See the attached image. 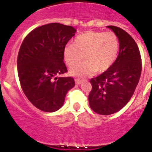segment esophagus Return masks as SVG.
Returning a JSON list of instances; mask_svg holds the SVG:
<instances>
[{"mask_svg": "<svg viewBox=\"0 0 152 152\" xmlns=\"http://www.w3.org/2000/svg\"><path fill=\"white\" fill-rule=\"evenodd\" d=\"M75 82H76V84H80V83H82V80H80V79H76V80H75Z\"/></svg>", "mask_w": 152, "mask_h": 152, "instance_id": "34e87169", "label": "esophagus"}]
</instances>
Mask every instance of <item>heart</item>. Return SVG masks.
Here are the masks:
<instances>
[{
  "label": "heart",
  "mask_w": 152,
  "mask_h": 152,
  "mask_svg": "<svg viewBox=\"0 0 152 152\" xmlns=\"http://www.w3.org/2000/svg\"><path fill=\"white\" fill-rule=\"evenodd\" d=\"M119 50V39L114 32L88 31L77 36L73 44L64 49V59L69 67H75L86 58L83 64L70 70L73 76L83 78L98 71L104 72L114 64Z\"/></svg>",
  "instance_id": "1"
}]
</instances>
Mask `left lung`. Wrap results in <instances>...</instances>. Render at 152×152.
Listing matches in <instances>:
<instances>
[{
  "mask_svg": "<svg viewBox=\"0 0 152 152\" xmlns=\"http://www.w3.org/2000/svg\"><path fill=\"white\" fill-rule=\"evenodd\" d=\"M108 27L119 37V55L108 70L91 79L92 89L88 96L91 109L103 115L119 112L127 104L142 69L140 50L133 37L119 27Z\"/></svg>",
  "mask_w": 152,
  "mask_h": 152,
  "instance_id": "left-lung-1",
  "label": "left lung"
}]
</instances>
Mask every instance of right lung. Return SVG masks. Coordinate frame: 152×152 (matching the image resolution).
Returning a JSON list of instances; mask_svg holds the SVG:
<instances>
[{
    "label": "right lung",
    "mask_w": 152,
    "mask_h": 152,
    "mask_svg": "<svg viewBox=\"0 0 152 152\" xmlns=\"http://www.w3.org/2000/svg\"><path fill=\"white\" fill-rule=\"evenodd\" d=\"M75 33L71 26L44 25L32 30L19 48L17 65L21 87L29 102L43 112L58 110L66 93L75 86L71 76L57 77L68 72L64 49Z\"/></svg>",
    "instance_id": "obj_1"
}]
</instances>
